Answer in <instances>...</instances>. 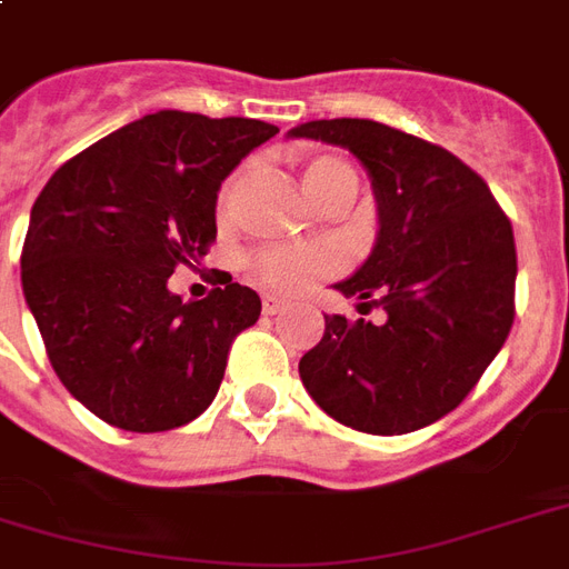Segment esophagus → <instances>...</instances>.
Returning a JSON list of instances; mask_svg holds the SVG:
<instances>
[{"instance_id":"1","label":"esophagus","mask_w":569,"mask_h":569,"mask_svg":"<svg viewBox=\"0 0 569 569\" xmlns=\"http://www.w3.org/2000/svg\"><path fill=\"white\" fill-rule=\"evenodd\" d=\"M262 310H264V317H277V313H283V310H286V301H283V298H277V296H264L262 298Z\"/></svg>"}]
</instances>
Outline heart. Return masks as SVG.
Masks as SVG:
<instances>
[{
	"label": "heart",
	"mask_w": 569,
	"mask_h": 569,
	"mask_svg": "<svg viewBox=\"0 0 569 569\" xmlns=\"http://www.w3.org/2000/svg\"><path fill=\"white\" fill-rule=\"evenodd\" d=\"M243 183H247V168H238L231 171L226 183L220 187V196H217V210L229 213L231 204L241 196ZM301 183L310 192V199L322 201L326 196H331L338 187H359L356 180V171L340 162V159H331V156H317V159H307L301 166ZM252 268L259 273V280L273 289H283V292H298L305 289L319 277H328L340 268V252L335 247H268V250L256 252L252 259Z\"/></svg>",
	"instance_id": "1"
}]
</instances>
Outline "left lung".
<instances>
[{
  "mask_svg": "<svg viewBox=\"0 0 569 569\" xmlns=\"http://www.w3.org/2000/svg\"><path fill=\"white\" fill-rule=\"evenodd\" d=\"M289 138L347 147L368 168L380 231L368 262L338 283L359 313L326 317L298 365L310 398L365 435H410L465 401L516 317L512 222L473 168L377 120H310Z\"/></svg>",
  "mask_w": 569,
  "mask_h": 569,
  "instance_id": "1",
  "label": "left lung"
}]
</instances>
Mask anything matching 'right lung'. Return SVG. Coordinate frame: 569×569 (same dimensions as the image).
<instances>
[{"label":"right lung","instance_id":"right-lung-1","mask_svg":"<svg viewBox=\"0 0 569 569\" xmlns=\"http://www.w3.org/2000/svg\"><path fill=\"white\" fill-rule=\"evenodd\" d=\"M277 132L250 117L147 113L57 168L32 204L23 296L62 386L113 428L171 431L217 398L231 340L262 301L226 271L201 301L168 277L208 256L220 183Z\"/></svg>","mask_w":569,"mask_h":569}]
</instances>
